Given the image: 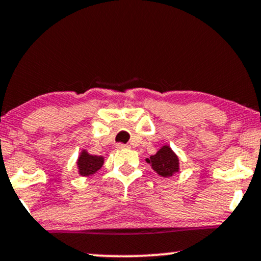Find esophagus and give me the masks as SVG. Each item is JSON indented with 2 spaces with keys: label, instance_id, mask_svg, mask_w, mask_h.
Segmentation results:
<instances>
[{
  "label": "esophagus",
  "instance_id": "esophagus-1",
  "mask_svg": "<svg viewBox=\"0 0 261 261\" xmlns=\"http://www.w3.org/2000/svg\"><path fill=\"white\" fill-rule=\"evenodd\" d=\"M116 146H117L118 150H123V149H127V147H128V145H125V144H122V143L117 144V145H116Z\"/></svg>",
  "mask_w": 261,
  "mask_h": 261
}]
</instances>
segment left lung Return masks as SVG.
<instances>
[{
  "instance_id": "left-lung-1",
  "label": "left lung",
  "mask_w": 261,
  "mask_h": 261,
  "mask_svg": "<svg viewBox=\"0 0 261 261\" xmlns=\"http://www.w3.org/2000/svg\"><path fill=\"white\" fill-rule=\"evenodd\" d=\"M146 162L157 174L163 176V178L173 176L180 169L179 157L168 145H163L155 155L150 156V159H146Z\"/></svg>"
}]
</instances>
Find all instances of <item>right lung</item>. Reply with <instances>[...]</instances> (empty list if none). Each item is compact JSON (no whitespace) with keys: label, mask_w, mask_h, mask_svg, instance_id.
Returning <instances> with one entry per match:
<instances>
[{"label":"right lung","mask_w":261,"mask_h":261,"mask_svg":"<svg viewBox=\"0 0 261 261\" xmlns=\"http://www.w3.org/2000/svg\"><path fill=\"white\" fill-rule=\"evenodd\" d=\"M104 165V157L91 155L86 150H82L77 160V169L81 176H89L98 172Z\"/></svg>","instance_id":"add662e5"}]
</instances>
